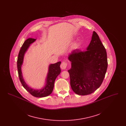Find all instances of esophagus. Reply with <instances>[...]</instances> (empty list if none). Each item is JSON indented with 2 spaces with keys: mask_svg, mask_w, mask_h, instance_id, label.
<instances>
[{
  "mask_svg": "<svg viewBox=\"0 0 126 126\" xmlns=\"http://www.w3.org/2000/svg\"><path fill=\"white\" fill-rule=\"evenodd\" d=\"M67 63L65 62V61H63L61 64V65H60V67L62 69H65L67 66Z\"/></svg>",
  "mask_w": 126,
  "mask_h": 126,
  "instance_id": "1",
  "label": "esophagus"
}]
</instances>
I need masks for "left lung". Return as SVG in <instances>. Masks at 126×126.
I'll list each match as a JSON object with an SVG mask.
<instances>
[{
	"label": "left lung",
	"instance_id": "obj_1",
	"mask_svg": "<svg viewBox=\"0 0 126 126\" xmlns=\"http://www.w3.org/2000/svg\"><path fill=\"white\" fill-rule=\"evenodd\" d=\"M86 50H74L68 57L71 62L68 70L70 85L73 92L80 95L90 94L101 86L108 66L105 48L94 31Z\"/></svg>",
	"mask_w": 126,
	"mask_h": 126
}]
</instances>
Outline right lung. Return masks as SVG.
<instances>
[{"label": "right lung", "instance_id": "add662e5", "mask_svg": "<svg viewBox=\"0 0 126 126\" xmlns=\"http://www.w3.org/2000/svg\"><path fill=\"white\" fill-rule=\"evenodd\" d=\"M36 40L35 39L33 38H28L25 41L18 54L17 66L19 79L23 87L32 96L41 98L48 96L52 92L54 88V82L55 79L60 74L61 72L60 68L61 62L59 61L56 63L51 64L49 65L47 77L46 79V84L42 89L40 90L33 89L27 85L22 76L21 66L23 63L24 57L25 52L29 48L30 44L34 42Z\"/></svg>", "mask_w": 126, "mask_h": 126}]
</instances>
